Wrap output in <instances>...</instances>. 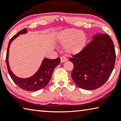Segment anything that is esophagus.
Wrapping results in <instances>:
<instances>
[{
	"label": "esophagus",
	"mask_w": 121,
	"mask_h": 121,
	"mask_svg": "<svg viewBox=\"0 0 121 121\" xmlns=\"http://www.w3.org/2000/svg\"><path fill=\"white\" fill-rule=\"evenodd\" d=\"M66 60V59L64 56H62L60 57V62L61 63H63L64 62H65Z\"/></svg>",
	"instance_id": "obj_1"
}]
</instances>
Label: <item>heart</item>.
Instances as JSON below:
<instances>
[{
    "mask_svg": "<svg viewBox=\"0 0 121 121\" xmlns=\"http://www.w3.org/2000/svg\"><path fill=\"white\" fill-rule=\"evenodd\" d=\"M58 43L65 46L66 53L76 55L81 52L86 46L87 36L83 31L75 28H66L59 33Z\"/></svg>",
    "mask_w": 121,
    "mask_h": 121,
    "instance_id": "1",
    "label": "heart"
}]
</instances>
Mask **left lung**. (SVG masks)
Segmentation results:
<instances>
[{"mask_svg":"<svg viewBox=\"0 0 121 121\" xmlns=\"http://www.w3.org/2000/svg\"><path fill=\"white\" fill-rule=\"evenodd\" d=\"M92 39L81 52L69 59L73 64V80L86 90H95L107 81L116 59L114 45L108 35L97 33Z\"/></svg>","mask_w":121,"mask_h":121,"instance_id":"1","label":"left lung"}]
</instances>
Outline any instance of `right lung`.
<instances>
[{"label":"right lung","instance_id":"1","mask_svg":"<svg viewBox=\"0 0 121 121\" xmlns=\"http://www.w3.org/2000/svg\"><path fill=\"white\" fill-rule=\"evenodd\" d=\"M27 33V29L24 28L22 30L19 31L17 34L15 35L10 40L8 48L7 49L6 63L9 73L16 85L23 90L34 92L43 89L46 86L51 78L54 69L60 63V59L59 58H57L55 59L44 58L37 72L29 78H22L16 76L10 70L8 58L10 45L15 38L20 35V34H26Z\"/></svg>","mask_w":121,"mask_h":121}]
</instances>
